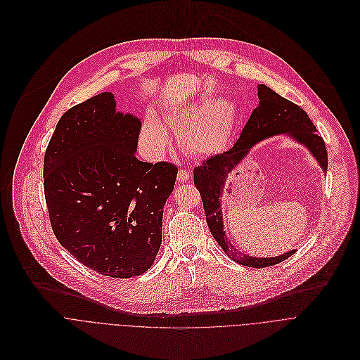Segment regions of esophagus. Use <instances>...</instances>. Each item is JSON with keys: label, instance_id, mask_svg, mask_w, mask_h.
Listing matches in <instances>:
<instances>
[{"label": "esophagus", "instance_id": "34e87169", "mask_svg": "<svg viewBox=\"0 0 360 360\" xmlns=\"http://www.w3.org/2000/svg\"><path fill=\"white\" fill-rule=\"evenodd\" d=\"M190 172L188 170H186V169H180L179 170V173H177V180L180 181V183H186V181H188L190 180Z\"/></svg>", "mask_w": 360, "mask_h": 360}]
</instances>
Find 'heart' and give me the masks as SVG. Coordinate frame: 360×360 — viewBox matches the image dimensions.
<instances>
[{
  "mask_svg": "<svg viewBox=\"0 0 360 360\" xmlns=\"http://www.w3.org/2000/svg\"><path fill=\"white\" fill-rule=\"evenodd\" d=\"M167 123L174 130H181L179 140L184 150L211 156L229 145L236 123V106L226 99L205 101L174 113ZM140 141L149 155L160 156L169 149L172 137L162 120L149 115L143 123Z\"/></svg>",
  "mask_w": 360,
  "mask_h": 360,
  "instance_id": "heart-1",
  "label": "heart"
}]
</instances>
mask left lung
<instances>
[{"label":"left lung","mask_w":360,"mask_h":360,"mask_svg":"<svg viewBox=\"0 0 360 360\" xmlns=\"http://www.w3.org/2000/svg\"><path fill=\"white\" fill-rule=\"evenodd\" d=\"M258 99L259 103L252 110L236 145L229 152L204 160L193 173L195 188L202 200L207 226L215 241L236 262L252 268H265L285 261L295 251H290L279 257L257 258L240 254L234 250L227 241L221 212V195L224 194L230 174L237 169L254 145L275 134H288L295 141L304 145L318 160L323 172L328 170V152L323 139L316 133V127L302 108L282 98L266 85H258Z\"/></svg>","instance_id":"8db88e82"}]
</instances>
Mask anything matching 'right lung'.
Listing matches in <instances>:
<instances>
[{
  "instance_id": "add662e5",
  "label": "right lung",
  "mask_w": 360,
  "mask_h": 360,
  "mask_svg": "<svg viewBox=\"0 0 360 360\" xmlns=\"http://www.w3.org/2000/svg\"><path fill=\"white\" fill-rule=\"evenodd\" d=\"M140 129L103 92L62 115L44 158L55 237L85 266L112 278L139 276L155 262L179 172L134 156Z\"/></svg>"
}]
</instances>
